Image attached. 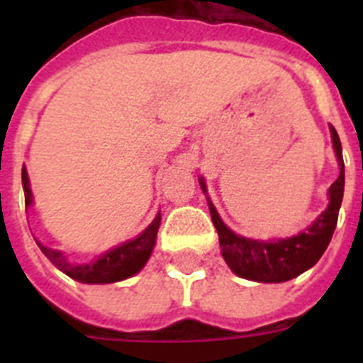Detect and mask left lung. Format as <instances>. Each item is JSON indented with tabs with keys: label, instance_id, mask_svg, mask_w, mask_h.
Wrapping results in <instances>:
<instances>
[{
	"label": "left lung",
	"instance_id": "obj_1",
	"mask_svg": "<svg viewBox=\"0 0 363 363\" xmlns=\"http://www.w3.org/2000/svg\"><path fill=\"white\" fill-rule=\"evenodd\" d=\"M333 147L340 162V176L329 189V205L314 221L313 225L293 238L278 240V242H258L234 234L229 227L220 220L214 205L209 201L211 216L218 230L220 238L221 256L227 262L234 274L252 281H264V284H280L296 278L298 274L306 272L313 267L327 245L331 242L333 233L338 221V211L344 198V158H342V143L336 129L331 125ZM201 189L205 191L203 179H200Z\"/></svg>",
	"mask_w": 363,
	"mask_h": 363
}]
</instances>
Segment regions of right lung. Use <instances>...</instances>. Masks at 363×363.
I'll list each match as a JSON object with an SVG mask.
<instances>
[{
  "label": "right lung",
  "mask_w": 363,
  "mask_h": 363,
  "mask_svg": "<svg viewBox=\"0 0 363 363\" xmlns=\"http://www.w3.org/2000/svg\"><path fill=\"white\" fill-rule=\"evenodd\" d=\"M21 182H23V191H25V205L32 203V192L28 187V176L27 171H21ZM160 221L162 216H156L154 221L143 230L138 238L130 240V242L123 243V245L112 249V251L105 252L101 258L96 262L83 265H74L67 262L65 256L56 249H49V247L41 245L36 240L38 247L41 249L47 258L56 265L60 271H63L67 277L72 280L83 281V284H112V281H120L125 278L136 274L143 265L147 264L150 252H152L154 242H156V234H158Z\"/></svg>",
  "instance_id": "add662e5"
}]
</instances>
